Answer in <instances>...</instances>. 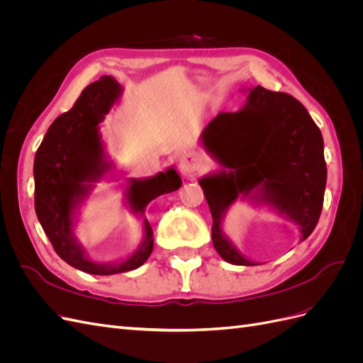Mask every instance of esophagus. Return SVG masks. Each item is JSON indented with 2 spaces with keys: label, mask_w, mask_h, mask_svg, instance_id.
<instances>
[{
  "label": "esophagus",
  "mask_w": 363,
  "mask_h": 363,
  "mask_svg": "<svg viewBox=\"0 0 363 363\" xmlns=\"http://www.w3.org/2000/svg\"><path fill=\"white\" fill-rule=\"evenodd\" d=\"M201 168H203L201 160L195 155H183L179 159V171L186 179L195 177V175L201 171Z\"/></svg>",
  "instance_id": "obj_1"
}]
</instances>
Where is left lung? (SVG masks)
<instances>
[{
	"instance_id": "8db88e82",
	"label": "left lung",
	"mask_w": 363,
	"mask_h": 363,
	"mask_svg": "<svg viewBox=\"0 0 363 363\" xmlns=\"http://www.w3.org/2000/svg\"><path fill=\"white\" fill-rule=\"evenodd\" d=\"M221 169L199 180L213 218V247L233 265H260L240 252L224 230L239 199L269 206L298 225L301 240L320 219L327 182L324 140L306 107L284 92L250 89L236 112L218 113L200 136Z\"/></svg>"
}]
</instances>
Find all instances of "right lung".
Masks as SVG:
<instances>
[{"label": "right lung", "mask_w": 363, "mask_h": 363, "mask_svg": "<svg viewBox=\"0 0 363 363\" xmlns=\"http://www.w3.org/2000/svg\"><path fill=\"white\" fill-rule=\"evenodd\" d=\"M121 95L123 86L108 75L87 86L71 111L50 125L33 167L36 215L52 248L68 265L95 276H112L139 268L155 245L147 218L139 247L116 262L92 260L74 233L77 215L95 183L115 168L106 156L101 123ZM180 186L182 179L174 167L152 177L128 179L124 186L125 204L135 215L144 216L145 207L152 200L180 189Z\"/></svg>", "instance_id": "obj_1"}]
</instances>
